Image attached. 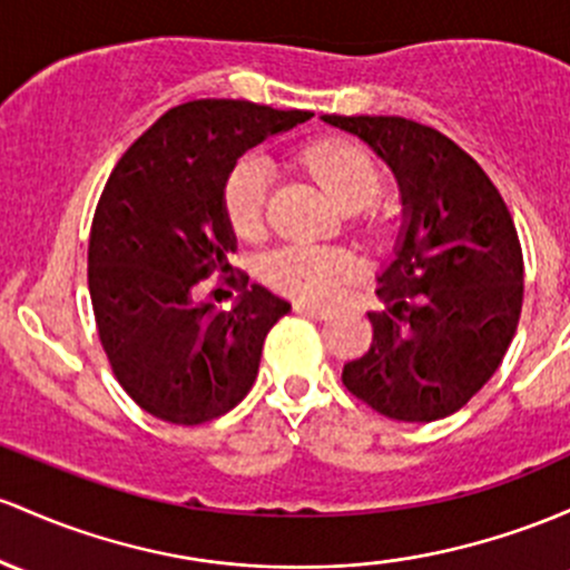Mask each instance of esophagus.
<instances>
[{"label":"esophagus","mask_w":570,"mask_h":570,"mask_svg":"<svg viewBox=\"0 0 570 570\" xmlns=\"http://www.w3.org/2000/svg\"><path fill=\"white\" fill-rule=\"evenodd\" d=\"M292 308H295L297 314H311V316H318V318H327L335 311L333 305L311 303V299H295V303H292Z\"/></svg>","instance_id":"34e87169"}]
</instances>
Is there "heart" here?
<instances>
[{
  "mask_svg": "<svg viewBox=\"0 0 570 570\" xmlns=\"http://www.w3.org/2000/svg\"><path fill=\"white\" fill-rule=\"evenodd\" d=\"M305 170L322 186V191L341 208L354 210L371 203L381 189L376 161L348 140L311 142L303 154ZM267 189L271 173L262 159L246 156L229 170L224 184V214L235 237L256 243L265 235ZM356 273L354 259L335 248L286 246L267 259L265 275L273 286L303 297H330L346 286Z\"/></svg>",
  "mask_w": 570,
  "mask_h": 570,
  "instance_id": "b5f03b06",
  "label": "heart"
}]
</instances>
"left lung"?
<instances>
[{"label":"left lung","instance_id":"8db88e82","mask_svg":"<svg viewBox=\"0 0 570 570\" xmlns=\"http://www.w3.org/2000/svg\"><path fill=\"white\" fill-rule=\"evenodd\" d=\"M397 175L405 233L379 275L386 311L343 365L356 400L397 422L460 411L503 362L522 314V248L492 180L458 142L400 116H322Z\"/></svg>","mask_w":570,"mask_h":570}]
</instances>
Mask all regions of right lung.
<instances>
[{
    "label": "right lung",
    "instance_id": "right-lung-1",
    "mask_svg": "<svg viewBox=\"0 0 570 570\" xmlns=\"http://www.w3.org/2000/svg\"><path fill=\"white\" fill-rule=\"evenodd\" d=\"M246 99L170 108L112 167L89 237V292L112 376L170 424L210 422L252 390L289 303L227 262L224 184L248 148L308 121ZM216 277V282H210Z\"/></svg>",
    "mask_w": 570,
    "mask_h": 570
}]
</instances>
